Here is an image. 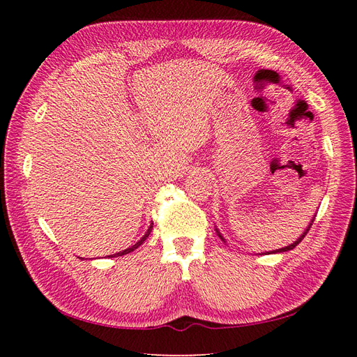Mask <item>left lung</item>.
<instances>
[{
    "label": "left lung",
    "instance_id": "left-lung-1",
    "mask_svg": "<svg viewBox=\"0 0 357 357\" xmlns=\"http://www.w3.org/2000/svg\"><path fill=\"white\" fill-rule=\"evenodd\" d=\"M311 225H312V223H310V226H308V228H307V231H305L304 234H302V235L299 236V238H298V240H296L294 244H290V245H287V247H284V248H278V250H275V252H271V253H282V252H289V250H291V248H294V247H296V245H298V244H299L302 240H304V236H305V235H307V232L310 231ZM219 236H220V238H222V235H220V234H219Z\"/></svg>",
    "mask_w": 357,
    "mask_h": 357
}]
</instances>
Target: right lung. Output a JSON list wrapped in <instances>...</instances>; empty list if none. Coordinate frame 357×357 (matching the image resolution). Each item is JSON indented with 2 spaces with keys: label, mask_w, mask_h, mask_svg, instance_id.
<instances>
[{
  "label": "right lung",
  "mask_w": 357,
  "mask_h": 357,
  "mask_svg": "<svg viewBox=\"0 0 357 357\" xmlns=\"http://www.w3.org/2000/svg\"><path fill=\"white\" fill-rule=\"evenodd\" d=\"M150 232H152V226H150V228L147 229V232H146V235L143 236V238L142 240H139L137 244H134V245H131V247H129V248H126V250H123V252H119V253H116V255H112L110 257H114V256H123V255H128V253H131V252H134L135 250V248L137 247H139V245H142L144 241H146V238H147V236L150 235Z\"/></svg>",
  "instance_id": "right-lung-1"
}]
</instances>
